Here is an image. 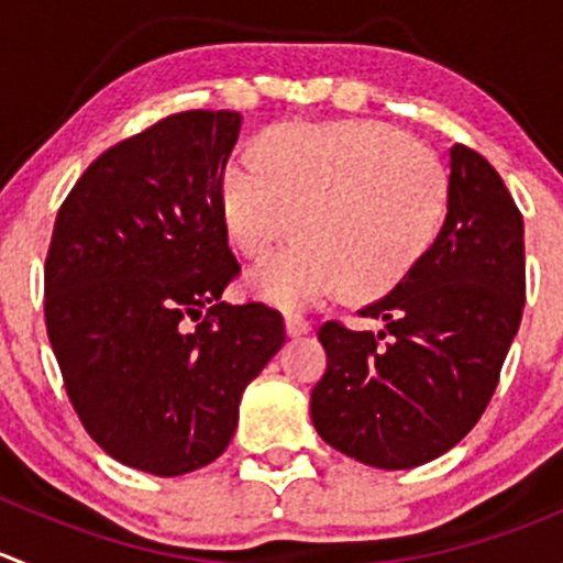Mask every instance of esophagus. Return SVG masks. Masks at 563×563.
<instances>
[{
	"label": "esophagus",
	"mask_w": 563,
	"mask_h": 563,
	"mask_svg": "<svg viewBox=\"0 0 563 563\" xmlns=\"http://www.w3.org/2000/svg\"><path fill=\"white\" fill-rule=\"evenodd\" d=\"M310 332V321H305L299 313H288L286 316V335L288 338H302Z\"/></svg>",
	"instance_id": "1"
}]
</instances>
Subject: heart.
Instances as JSON below:
<instances>
[{
    "instance_id": "heart-1",
    "label": "heart",
    "mask_w": 563,
    "mask_h": 563,
    "mask_svg": "<svg viewBox=\"0 0 563 563\" xmlns=\"http://www.w3.org/2000/svg\"><path fill=\"white\" fill-rule=\"evenodd\" d=\"M449 178L423 145L385 123H288L264 131L253 159L220 176V217L244 255H264L247 291L283 310L346 288L382 297L401 286L443 228Z\"/></svg>"
}]
</instances>
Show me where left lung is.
<instances>
[{"label":"left lung","instance_id":"1","mask_svg":"<svg viewBox=\"0 0 563 563\" xmlns=\"http://www.w3.org/2000/svg\"><path fill=\"white\" fill-rule=\"evenodd\" d=\"M449 156V214L432 250L401 286L360 310L385 330L338 321L319 330L327 374L310 393L316 432L379 471L427 465L454 449L487 409L520 330V209L482 154L454 145Z\"/></svg>","mask_w":563,"mask_h":563}]
</instances>
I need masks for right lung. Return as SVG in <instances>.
Returning a JSON list of instances; mask_svg holds the SVG:
<instances>
[{
  "instance_id": "obj_1",
  "label": "right lung",
  "mask_w": 563,
  "mask_h": 563,
  "mask_svg": "<svg viewBox=\"0 0 563 563\" xmlns=\"http://www.w3.org/2000/svg\"><path fill=\"white\" fill-rule=\"evenodd\" d=\"M239 112H178L103 151L76 181L46 255V330L87 434L112 460L184 476L231 443L242 393L286 341L239 275L220 176Z\"/></svg>"
}]
</instances>
